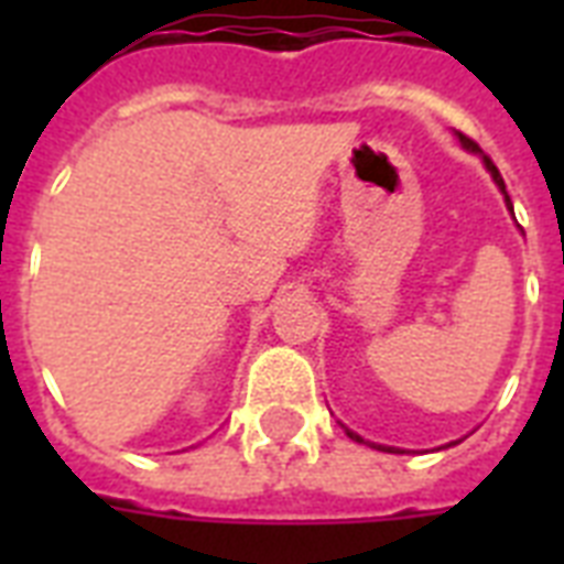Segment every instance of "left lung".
<instances>
[{"label":"left lung","instance_id":"left-lung-1","mask_svg":"<svg viewBox=\"0 0 564 564\" xmlns=\"http://www.w3.org/2000/svg\"><path fill=\"white\" fill-rule=\"evenodd\" d=\"M459 140H463V143H465V149H471V152H474V149H477V145H474V143H471V140H468V137H465V134H459ZM482 161H486V166H489V172H491V178L498 181V187H500V189H503V178H500V172H498V166H495V163H491V161H489V158H482ZM503 193H507V189H503ZM507 202H509V195H507ZM509 207H512V202H509ZM348 436H351V438H357V442H362V438H360V436H357V433H351V430H348ZM362 445H366V442H362ZM380 451H392V447H380Z\"/></svg>","mask_w":564,"mask_h":564}]
</instances>
